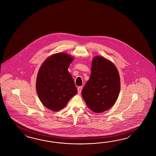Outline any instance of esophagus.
Masks as SVG:
<instances>
[{"label":"esophagus","instance_id":"esophagus-1","mask_svg":"<svg viewBox=\"0 0 156 156\" xmlns=\"http://www.w3.org/2000/svg\"><path fill=\"white\" fill-rule=\"evenodd\" d=\"M82 88H83V87H79L77 88L78 94H80V93H81V90H82Z\"/></svg>","mask_w":156,"mask_h":156}]
</instances>
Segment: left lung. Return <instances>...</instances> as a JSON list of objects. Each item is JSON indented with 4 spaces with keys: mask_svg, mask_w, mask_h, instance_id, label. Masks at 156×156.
<instances>
[{
    "mask_svg": "<svg viewBox=\"0 0 156 156\" xmlns=\"http://www.w3.org/2000/svg\"><path fill=\"white\" fill-rule=\"evenodd\" d=\"M120 90V76L115 66L105 58L94 57L90 78L81 91L87 106L96 113L105 111L115 104Z\"/></svg>",
    "mask_w": 156,
    "mask_h": 156,
    "instance_id": "1",
    "label": "left lung"
}]
</instances>
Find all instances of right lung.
<instances>
[{
	"mask_svg": "<svg viewBox=\"0 0 156 156\" xmlns=\"http://www.w3.org/2000/svg\"><path fill=\"white\" fill-rule=\"evenodd\" d=\"M73 58L64 53L55 54L41 65L36 80V91L41 102L52 111L61 110L77 90L68 68Z\"/></svg>",
	"mask_w": 156,
	"mask_h": 156,
	"instance_id": "add662e5",
	"label": "right lung"
}]
</instances>
